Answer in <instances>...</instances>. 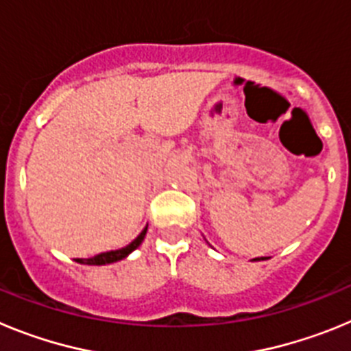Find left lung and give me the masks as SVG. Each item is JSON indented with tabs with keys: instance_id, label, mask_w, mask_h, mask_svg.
I'll use <instances>...</instances> for the list:
<instances>
[{
	"instance_id": "left-lung-1",
	"label": "left lung",
	"mask_w": 351,
	"mask_h": 351,
	"mask_svg": "<svg viewBox=\"0 0 351 351\" xmlns=\"http://www.w3.org/2000/svg\"><path fill=\"white\" fill-rule=\"evenodd\" d=\"M255 260H265V258H263V256H262V258H255Z\"/></svg>"
}]
</instances>
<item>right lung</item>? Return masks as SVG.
Returning a JSON list of instances; mask_svg holds the SVG:
<instances>
[{"label": "right lung", "instance_id": "obj_1", "mask_svg": "<svg viewBox=\"0 0 351 351\" xmlns=\"http://www.w3.org/2000/svg\"><path fill=\"white\" fill-rule=\"evenodd\" d=\"M145 232H147V226H145L144 230L141 232L135 241L128 244V246L121 247V250H114V251H107V253H100V255L93 256V258H75L79 263H86V265H107V263H114V262H119V260L126 258V256L132 253V251L137 250L138 246L142 244L145 237Z\"/></svg>", "mask_w": 351, "mask_h": 351}]
</instances>
